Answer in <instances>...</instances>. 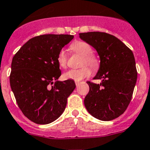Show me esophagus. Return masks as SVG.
Wrapping results in <instances>:
<instances>
[{
    "label": "esophagus",
    "instance_id": "obj_1",
    "mask_svg": "<svg viewBox=\"0 0 150 150\" xmlns=\"http://www.w3.org/2000/svg\"><path fill=\"white\" fill-rule=\"evenodd\" d=\"M80 83H81V82H80V81H75V85H76L77 86H78L80 84Z\"/></svg>",
    "mask_w": 150,
    "mask_h": 150
}]
</instances>
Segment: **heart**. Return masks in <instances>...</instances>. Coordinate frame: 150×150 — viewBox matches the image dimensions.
<instances>
[{
  "label": "heart",
  "mask_w": 150,
  "mask_h": 150,
  "mask_svg": "<svg viewBox=\"0 0 150 150\" xmlns=\"http://www.w3.org/2000/svg\"><path fill=\"white\" fill-rule=\"evenodd\" d=\"M70 48L72 51L83 56L82 65H88L93 69H96L98 67V59L94 54H92V48L89 44L86 42L78 41L72 43L70 45ZM57 62L61 67H66L67 56L66 54V52L64 50H62L59 52L57 57ZM91 74V69L88 67L83 66L78 69H69L64 74V77L66 79L79 81L89 76Z\"/></svg>",
  "instance_id": "heart-1"
}]
</instances>
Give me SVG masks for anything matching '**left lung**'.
I'll return each mask as SVG.
<instances>
[{
    "label": "left lung",
    "instance_id": "left-lung-1",
    "mask_svg": "<svg viewBox=\"0 0 150 150\" xmlns=\"http://www.w3.org/2000/svg\"><path fill=\"white\" fill-rule=\"evenodd\" d=\"M79 36L97 50L100 59L94 79L101 80V83L87 82L89 91L84 99L86 108L97 120H114L127 109L137 81L133 52L109 33L87 32L79 33Z\"/></svg>",
    "mask_w": 150,
    "mask_h": 150
}]
</instances>
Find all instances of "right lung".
Returning a JSON list of instances; mask_svg holds the SVG:
<instances>
[{
	"label": "right lung",
	"mask_w": 150,
	"mask_h": 150,
	"mask_svg": "<svg viewBox=\"0 0 150 150\" xmlns=\"http://www.w3.org/2000/svg\"><path fill=\"white\" fill-rule=\"evenodd\" d=\"M73 38L68 34L35 36L13 57L11 88L23 114L36 124H49L57 120L75 88L73 80L57 81L62 75L58 55Z\"/></svg>",
	"instance_id": "right-lung-1"
}]
</instances>
